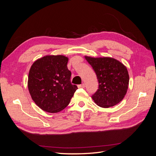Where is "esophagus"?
Instances as JSON below:
<instances>
[{"label":"esophagus","mask_w":156,"mask_h":156,"mask_svg":"<svg viewBox=\"0 0 156 156\" xmlns=\"http://www.w3.org/2000/svg\"><path fill=\"white\" fill-rule=\"evenodd\" d=\"M84 86H85V85H84V83H82L81 84H79V85L78 87H79V88H84Z\"/></svg>","instance_id":"esophagus-1"}]
</instances>
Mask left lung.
<instances>
[{
    "mask_svg": "<svg viewBox=\"0 0 156 156\" xmlns=\"http://www.w3.org/2000/svg\"><path fill=\"white\" fill-rule=\"evenodd\" d=\"M95 72L99 83L92 96L96 104L103 108L116 105L123 100L129 84V74L125 66L110 57L85 56Z\"/></svg>",
    "mask_w": 156,
    "mask_h": 156,
    "instance_id": "1",
    "label": "left lung"
}]
</instances>
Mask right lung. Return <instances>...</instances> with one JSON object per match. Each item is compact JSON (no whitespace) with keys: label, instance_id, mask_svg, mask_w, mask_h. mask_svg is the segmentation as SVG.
Segmentation results:
<instances>
[{"label":"right lung","instance_id":"right-lung-1","mask_svg":"<svg viewBox=\"0 0 156 156\" xmlns=\"http://www.w3.org/2000/svg\"><path fill=\"white\" fill-rule=\"evenodd\" d=\"M68 58L48 55L33 63L28 78L31 98L43 111L55 113L66 107L77 87L71 83Z\"/></svg>","mask_w":156,"mask_h":156}]
</instances>
